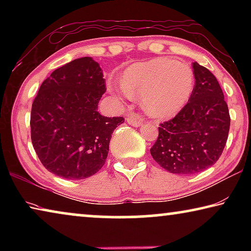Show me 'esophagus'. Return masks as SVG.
Listing matches in <instances>:
<instances>
[{
  "label": "esophagus",
  "instance_id": "1",
  "mask_svg": "<svg viewBox=\"0 0 251 251\" xmlns=\"http://www.w3.org/2000/svg\"><path fill=\"white\" fill-rule=\"evenodd\" d=\"M126 121H127V123H128L129 125L135 126V127H139V126L143 125L142 118L139 117V116H137V115H135V114H133V115L127 116Z\"/></svg>",
  "mask_w": 251,
  "mask_h": 251
}]
</instances>
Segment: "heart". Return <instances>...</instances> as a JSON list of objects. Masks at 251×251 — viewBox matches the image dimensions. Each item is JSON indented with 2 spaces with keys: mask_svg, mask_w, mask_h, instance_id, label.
Segmentation results:
<instances>
[{
  "mask_svg": "<svg viewBox=\"0 0 251 251\" xmlns=\"http://www.w3.org/2000/svg\"><path fill=\"white\" fill-rule=\"evenodd\" d=\"M194 86L192 67L186 63L159 57L127 67L122 82L114 84L112 90L125 97L143 96L147 115L168 118L187 104Z\"/></svg>",
  "mask_w": 251,
  "mask_h": 251,
  "instance_id": "1",
  "label": "heart"
}]
</instances>
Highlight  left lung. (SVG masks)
<instances>
[{
	"label": "left lung",
	"mask_w": 251,
	"mask_h": 251,
	"mask_svg": "<svg viewBox=\"0 0 251 251\" xmlns=\"http://www.w3.org/2000/svg\"><path fill=\"white\" fill-rule=\"evenodd\" d=\"M192 96L171 121L160 124L151 154L173 174H196L214 165L226 145L230 116L224 93L214 74L193 63Z\"/></svg>",
	"instance_id": "obj_1"
}]
</instances>
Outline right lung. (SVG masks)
<instances>
[{
  "instance_id": "1",
  "label": "right lung",
  "mask_w": 251,
  "mask_h": 251,
  "mask_svg": "<svg viewBox=\"0 0 251 251\" xmlns=\"http://www.w3.org/2000/svg\"><path fill=\"white\" fill-rule=\"evenodd\" d=\"M105 86L92 57L58 67L42 83L32 104L31 138L41 163L54 175L78 180L104 166L113 131L125 121L97 110Z\"/></svg>"
}]
</instances>
